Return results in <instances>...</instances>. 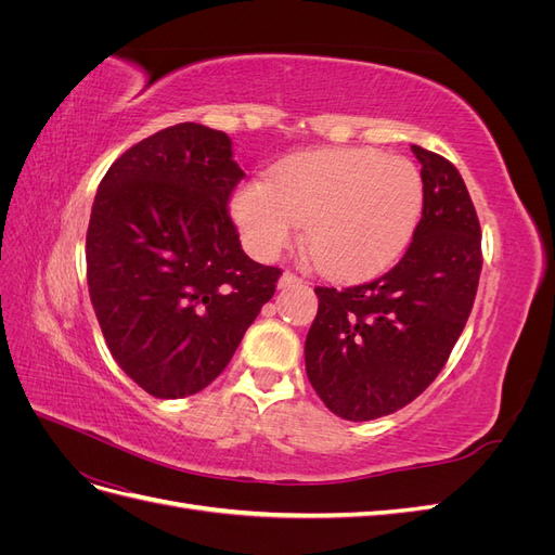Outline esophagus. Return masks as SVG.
I'll list each match as a JSON object with an SVG mask.
<instances>
[{
	"instance_id": "1",
	"label": "esophagus",
	"mask_w": 555,
	"mask_h": 555,
	"mask_svg": "<svg viewBox=\"0 0 555 555\" xmlns=\"http://www.w3.org/2000/svg\"><path fill=\"white\" fill-rule=\"evenodd\" d=\"M278 284H280V289H289V287H300V284H306V282H304V278H298L294 273H284Z\"/></svg>"
}]
</instances>
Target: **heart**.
I'll use <instances>...</instances> for the list:
<instances>
[{
	"label": "heart",
	"instance_id": "1",
	"mask_svg": "<svg viewBox=\"0 0 555 555\" xmlns=\"http://www.w3.org/2000/svg\"><path fill=\"white\" fill-rule=\"evenodd\" d=\"M424 210L416 166L377 150H317L289 159L273 184L247 182L231 217L257 259L292 245L298 224L319 271L359 280L391 266L412 241Z\"/></svg>",
	"mask_w": 555,
	"mask_h": 555
}]
</instances>
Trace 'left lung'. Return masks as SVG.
Segmentation results:
<instances>
[{
  "label": "left lung",
  "instance_id": "obj_1",
  "mask_svg": "<svg viewBox=\"0 0 555 555\" xmlns=\"http://www.w3.org/2000/svg\"><path fill=\"white\" fill-rule=\"evenodd\" d=\"M422 164L424 210L389 273L343 292L317 287L306 373L324 405L371 422L422 396L444 367L473 310L481 229L456 166L412 145Z\"/></svg>",
  "mask_w": 555,
  "mask_h": 555
}]
</instances>
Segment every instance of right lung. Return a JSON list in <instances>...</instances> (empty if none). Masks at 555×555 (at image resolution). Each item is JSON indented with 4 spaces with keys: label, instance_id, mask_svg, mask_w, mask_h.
<instances>
[{
    "label": "right lung",
    "instance_id": "right-lung-1",
    "mask_svg": "<svg viewBox=\"0 0 555 555\" xmlns=\"http://www.w3.org/2000/svg\"><path fill=\"white\" fill-rule=\"evenodd\" d=\"M245 173L196 122L129 147L99 184L88 287L117 365L150 396L198 393L229 365L282 275L251 261L227 204Z\"/></svg>",
    "mask_w": 555,
    "mask_h": 555
}]
</instances>
